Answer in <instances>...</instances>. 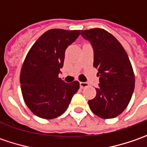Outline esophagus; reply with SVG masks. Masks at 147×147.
Returning a JSON list of instances; mask_svg holds the SVG:
<instances>
[{
  "instance_id": "obj_1",
  "label": "esophagus",
  "mask_w": 147,
  "mask_h": 147,
  "mask_svg": "<svg viewBox=\"0 0 147 147\" xmlns=\"http://www.w3.org/2000/svg\"><path fill=\"white\" fill-rule=\"evenodd\" d=\"M79 85H80V88H86L88 87V82H79Z\"/></svg>"
}]
</instances>
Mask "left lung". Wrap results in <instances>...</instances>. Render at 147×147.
<instances>
[{
	"instance_id": "obj_1",
	"label": "left lung",
	"mask_w": 147,
	"mask_h": 147,
	"mask_svg": "<svg viewBox=\"0 0 147 147\" xmlns=\"http://www.w3.org/2000/svg\"><path fill=\"white\" fill-rule=\"evenodd\" d=\"M81 35L92 45L93 66L100 77L96 95L88 100L89 107L101 119L117 117L130 102L135 86L129 58L120 42L103 28L82 30Z\"/></svg>"
}]
</instances>
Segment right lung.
Returning a JSON list of instances; mask_svg holds the SVG:
<instances>
[{"instance_id": "obj_1", "label": "right lung", "mask_w": 147, "mask_h": 147, "mask_svg": "<svg viewBox=\"0 0 147 147\" xmlns=\"http://www.w3.org/2000/svg\"><path fill=\"white\" fill-rule=\"evenodd\" d=\"M80 30L50 29L32 45L20 73V86L24 102L42 119H51L64 114L79 82H65L59 78L65 52Z\"/></svg>"}]
</instances>
